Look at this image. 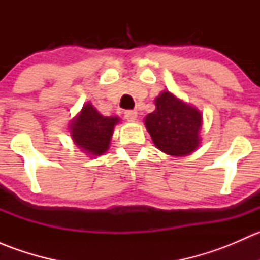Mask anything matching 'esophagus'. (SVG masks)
Masks as SVG:
<instances>
[{
    "label": "esophagus",
    "mask_w": 260,
    "mask_h": 260,
    "mask_svg": "<svg viewBox=\"0 0 260 260\" xmlns=\"http://www.w3.org/2000/svg\"><path fill=\"white\" fill-rule=\"evenodd\" d=\"M137 111H125L124 112V117L128 122H135L137 119Z\"/></svg>",
    "instance_id": "esophagus-1"
}]
</instances>
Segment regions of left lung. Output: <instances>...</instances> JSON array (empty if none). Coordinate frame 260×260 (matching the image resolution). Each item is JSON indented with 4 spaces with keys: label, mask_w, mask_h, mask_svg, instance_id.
Masks as SVG:
<instances>
[{
    "label": "left lung",
    "mask_w": 260,
    "mask_h": 260,
    "mask_svg": "<svg viewBox=\"0 0 260 260\" xmlns=\"http://www.w3.org/2000/svg\"><path fill=\"white\" fill-rule=\"evenodd\" d=\"M154 104L156 109L145 118L154 146L170 156L192 153L200 145V112L167 90L154 99Z\"/></svg>",
    "instance_id": "left-lung-1"
}]
</instances>
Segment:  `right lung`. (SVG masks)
Wrapping results in <instances>:
<instances>
[{"instance_id":"right-lung-1","label":"right lung","mask_w":260,"mask_h":260,"mask_svg":"<svg viewBox=\"0 0 260 260\" xmlns=\"http://www.w3.org/2000/svg\"><path fill=\"white\" fill-rule=\"evenodd\" d=\"M117 123H119L118 117H104L90 103H86L70 123V136L75 145L89 156H101L109 148Z\"/></svg>"}]
</instances>
